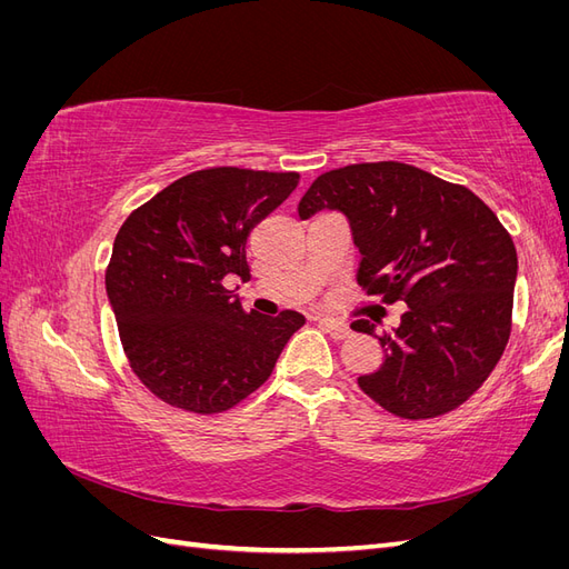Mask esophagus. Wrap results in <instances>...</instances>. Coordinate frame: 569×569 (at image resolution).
Masks as SVG:
<instances>
[{
  "instance_id": "esophagus-1",
  "label": "esophagus",
  "mask_w": 569,
  "mask_h": 569,
  "mask_svg": "<svg viewBox=\"0 0 569 569\" xmlns=\"http://www.w3.org/2000/svg\"><path fill=\"white\" fill-rule=\"evenodd\" d=\"M316 322L322 327V330L330 335L332 339H347L349 335H351V330L343 322H339V320H335V318H325V316H318L316 318Z\"/></svg>"
}]
</instances>
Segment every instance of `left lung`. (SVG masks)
<instances>
[{"mask_svg": "<svg viewBox=\"0 0 569 569\" xmlns=\"http://www.w3.org/2000/svg\"><path fill=\"white\" fill-rule=\"evenodd\" d=\"M337 209L360 251L356 280L380 303L403 301L393 332L356 320L385 349L380 370L358 377L396 418L429 420L462 406L501 360L512 330L518 251L468 187L399 161L322 173L303 199L306 220Z\"/></svg>", "mask_w": 569, "mask_h": 569, "instance_id": "8db88e82", "label": "left lung"}]
</instances>
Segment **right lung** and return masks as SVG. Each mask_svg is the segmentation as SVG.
I'll use <instances>...</instances> for the list:
<instances>
[{"instance_id":"1","label":"right lung","mask_w":569,"mask_h":569,"mask_svg":"<svg viewBox=\"0 0 569 569\" xmlns=\"http://www.w3.org/2000/svg\"><path fill=\"white\" fill-rule=\"evenodd\" d=\"M299 173L234 166L194 170L120 226L107 295L132 372L163 403L218 416L261 387L297 311L247 313L222 280L249 278L247 237L295 192Z\"/></svg>"}]
</instances>
